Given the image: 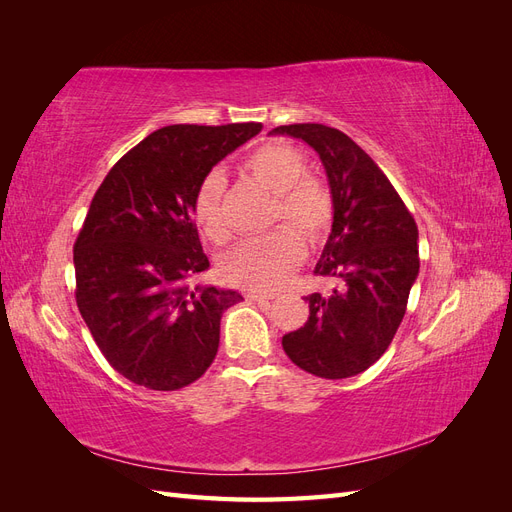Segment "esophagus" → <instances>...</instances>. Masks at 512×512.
Returning <instances> with one entry per match:
<instances>
[{
    "instance_id": "esophagus-1",
    "label": "esophagus",
    "mask_w": 512,
    "mask_h": 512,
    "mask_svg": "<svg viewBox=\"0 0 512 512\" xmlns=\"http://www.w3.org/2000/svg\"><path fill=\"white\" fill-rule=\"evenodd\" d=\"M247 299L250 301H258V303H262V301H271L273 299V294H267V292H256V290H250L245 294Z\"/></svg>"
}]
</instances>
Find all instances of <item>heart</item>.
Returning <instances> with one entry per match:
<instances>
[{
  "mask_svg": "<svg viewBox=\"0 0 512 512\" xmlns=\"http://www.w3.org/2000/svg\"><path fill=\"white\" fill-rule=\"evenodd\" d=\"M243 170L273 194L269 224L288 222L293 228L275 226L265 235L241 241L224 256L222 271L226 280L237 286L277 288L303 260V241L318 245L329 235L333 198L318 179L307 175L309 164L303 153L282 141L258 147L245 160ZM192 211L207 239L220 245L230 239L224 211V177L218 170H211L200 181Z\"/></svg>",
  "mask_w": 512,
  "mask_h": 512,
  "instance_id": "obj_1",
  "label": "heart"
}]
</instances>
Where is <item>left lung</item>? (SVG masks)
<instances>
[{"label":"left lung","instance_id":"obj_1","mask_svg":"<svg viewBox=\"0 0 512 512\" xmlns=\"http://www.w3.org/2000/svg\"><path fill=\"white\" fill-rule=\"evenodd\" d=\"M271 134L301 138L327 170L333 228L314 273L339 280L331 294L305 297L309 318L282 337L284 352L318 378L356 376L380 359L404 320L421 265L416 222L378 164L344 132L292 123Z\"/></svg>","mask_w":512,"mask_h":512}]
</instances>
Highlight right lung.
Returning <instances> with one entry per match:
<instances>
[{
    "label": "right lung",
    "instance_id": "right-lung-1",
    "mask_svg": "<svg viewBox=\"0 0 512 512\" xmlns=\"http://www.w3.org/2000/svg\"><path fill=\"white\" fill-rule=\"evenodd\" d=\"M260 123L151 132L104 177L74 243L76 305L104 359L151 391L205 374L237 290L194 286L209 269L192 203L211 168Z\"/></svg>",
    "mask_w": 512,
    "mask_h": 512
}]
</instances>
